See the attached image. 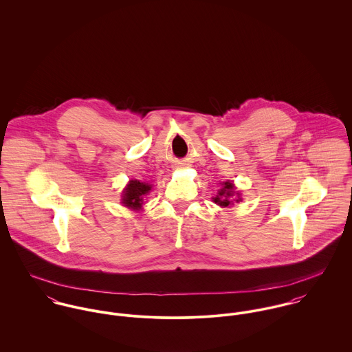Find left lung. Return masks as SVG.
Returning <instances> with one entry per match:
<instances>
[{"instance_id": "1", "label": "left lung", "mask_w": 352, "mask_h": 352, "mask_svg": "<svg viewBox=\"0 0 352 352\" xmlns=\"http://www.w3.org/2000/svg\"><path fill=\"white\" fill-rule=\"evenodd\" d=\"M233 190H234L233 183L226 182V183L222 184V188L218 191V195H217L215 198H212V199H214V201H215L217 204L226 207V206H229L230 201H232V197H233V194H234ZM237 197H239V194H237ZM241 201V198L236 199V201Z\"/></svg>"}]
</instances>
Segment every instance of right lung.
<instances>
[{"label":"right lung","mask_w":352,"mask_h":352,"mask_svg":"<svg viewBox=\"0 0 352 352\" xmlns=\"http://www.w3.org/2000/svg\"><path fill=\"white\" fill-rule=\"evenodd\" d=\"M151 186L142 183L140 180H131L126 188V191L123 192V199L122 203L124 206H127L129 208H134V210H140L144 198L148 195V192L151 191Z\"/></svg>","instance_id":"add662e5"}]
</instances>
